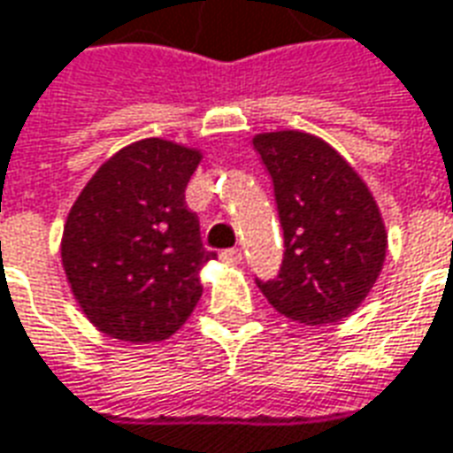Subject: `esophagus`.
<instances>
[{
	"label": "esophagus",
	"instance_id": "34e87169",
	"mask_svg": "<svg viewBox=\"0 0 453 453\" xmlns=\"http://www.w3.org/2000/svg\"><path fill=\"white\" fill-rule=\"evenodd\" d=\"M221 261L232 263V265H236V263H242L243 261L242 249H226V251H221Z\"/></svg>",
	"mask_w": 453,
	"mask_h": 453
}]
</instances>
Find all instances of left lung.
I'll return each instance as SVG.
<instances>
[{"instance_id":"8db88e82","label":"left lung","mask_w":453,"mask_h":453,"mask_svg":"<svg viewBox=\"0 0 453 453\" xmlns=\"http://www.w3.org/2000/svg\"><path fill=\"white\" fill-rule=\"evenodd\" d=\"M253 149L271 175L285 242L278 278L256 283L293 322H342L371 293L386 261V224L373 195L312 134H256Z\"/></svg>"}]
</instances>
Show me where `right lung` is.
Here are the masks:
<instances>
[{
    "label": "right lung",
    "mask_w": 453,
    "mask_h": 453,
    "mask_svg": "<svg viewBox=\"0 0 453 453\" xmlns=\"http://www.w3.org/2000/svg\"><path fill=\"white\" fill-rule=\"evenodd\" d=\"M200 160L182 143L136 141L102 163L70 207L60 258L80 310L102 334L163 342L200 303L202 265L217 258L185 204Z\"/></svg>",
    "instance_id": "right-lung-1"
}]
</instances>
